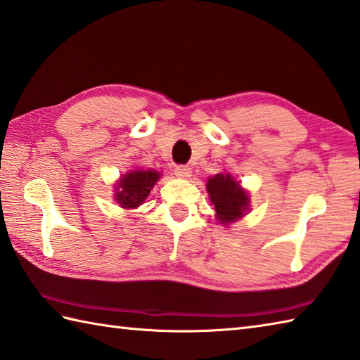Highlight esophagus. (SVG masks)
<instances>
[{
  "label": "esophagus",
  "mask_w": 360,
  "mask_h": 360,
  "mask_svg": "<svg viewBox=\"0 0 360 360\" xmlns=\"http://www.w3.org/2000/svg\"><path fill=\"white\" fill-rule=\"evenodd\" d=\"M174 174L178 176V178H190V174H192V168L188 165H178L174 168Z\"/></svg>",
  "instance_id": "esophagus-1"
}]
</instances>
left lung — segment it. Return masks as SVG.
<instances>
[{"label":"left lung","instance_id":"8db88e82","mask_svg":"<svg viewBox=\"0 0 360 360\" xmlns=\"http://www.w3.org/2000/svg\"><path fill=\"white\" fill-rule=\"evenodd\" d=\"M207 192L215 206L218 220L223 224L232 223L243 217L248 207V195L231 174L218 173L207 181Z\"/></svg>","mask_w":360,"mask_h":360}]
</instances>
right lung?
<instances>
[{"label": "right lung", "mask_w": 360, "mask_h": 360, "mask_svg": "<svg viewBox=\"0 0 360 360\" xmlns=\"http://www.w3.org/2000/svg\"><path fill=\"white\" fill-rule=\"evenodd\" d=\"M159 173L154 170H137L124 174L120 179L118 187H115L118 192H115L117 202L122 204V207L132 209L140 206L145 201L148 193L151 192L153 186L156 184L159 178Z\"/></svg>", "instance_id": "1"}]
</instances>
